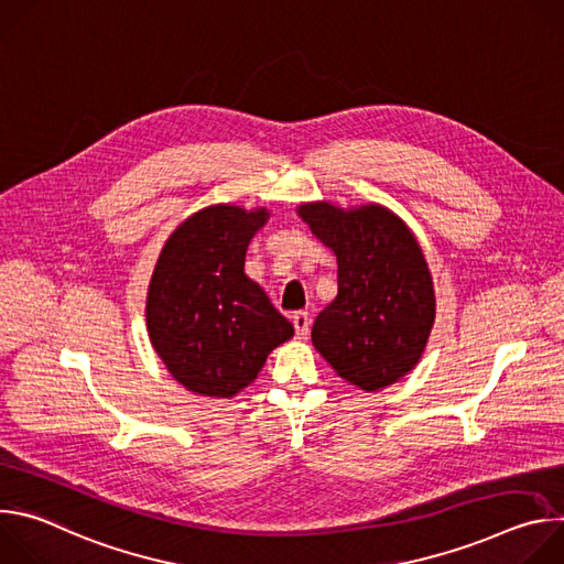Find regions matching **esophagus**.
I'll return each instance as SVG.
<instances>
[{"instance_id": "obj_1", "label": "esophagus", "mask_w": 564, "mask_h": 564, "mask_svg": "<svg viewBox=\"0 0 564 564\" xmlns=\"http://www.w3.org/2000/svg\"><path fill=\"white\" fill-rule=\"evenodd\" d=\"M292 324H294L296 335L307 337V333H310V324H312V316H310V312H307V310H299V312H294V314H292Z\"/></svg>"}]
</instances>
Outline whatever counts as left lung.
I'll return each mask as SVG.
<instances>
[{"label": "left lung", "instance_id": "left-lung-1", "mask_svg": "<svg viewBox=\"0 0 564 564\" xmlns=\"http://www.w3.org/2000/svg\"><path fill=\"white\" fill-rule=\"evenodd\" d=\"M337 254V299L321 310L312 344L346 381L379 390L420 361L433 321L435 294L415 236L379 205L352 212L328 203L299 209Z\"/></svg>", "mask_w": 564, "mask_h": 564}]
</instances>
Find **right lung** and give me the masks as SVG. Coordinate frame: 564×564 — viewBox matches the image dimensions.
Returning <instances> with one entry per match:
<instances>
[{
  "mask_svg": "<svg viewBox=\"0 0 564 564\" xmlns=\"http://www.w3.org/2000/svg\"><path fill=\"white\" fill-rule=\"evenodd\" d=\"M265 212L214 205L165 243L147 296L149 339L187 390L231 397L294 335L290 321L246 274V252Z\"/></svg>",
  "mask_w": 564,
  "mask_h": 564,
  "instance_id": "obj_1",
  "label": "right lung"
}]
</instances>
